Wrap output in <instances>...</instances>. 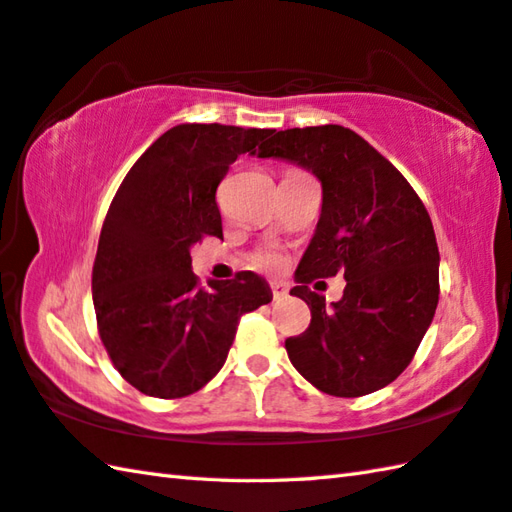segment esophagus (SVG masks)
<instances>
[{"instance_id":"1","label":"esophagus","mask_w":512,"mask_h":512,"mask_svg":"<svg viewBox=\"0 0 512 512\" xmlns=\"http://www.w3.org/2000/svg\"><path fill=\"white\" fill-rule=\"evenodd\" d=\"M271 294H274V300H283V298H287L289 289L283 283H271Z\"/></svg>"}]
</instances>
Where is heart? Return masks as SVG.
I'll use <instances>...</instances> for the list:
<instances>
[{
  "instance_id": "b5f03b06",
  "label": "heart",
  "mask_w": 512,
  "mask_h": 512,
  "mask_svg": "<svg viewBox=\"0 0 512 512\" xmlns=\"http://www.w3.org/2000/svg\"><path fill=\"white\" fill-rule=\"evenodd\" d=\"M252 263H254L256 267L271 269V267H276V265L280 263V256H278V254H274V252H260V254H256V256H254Z\"/></svg>"
}]
</instances>
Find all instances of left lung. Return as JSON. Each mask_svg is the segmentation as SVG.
Masks as SVG:
<instances>
[{"instance_id": "8db88e82", "label": "left lung", "mask_w": 512, "mask_h": 512, "mask_svg": "<svg viewBox=\"0 0 512 512\" xmlns=\"http://www.w3.org/2000/svg\"><path fill=\"white\" fill-rule=\"evenodd\" d=\"M258 156L296 163L322 185L320 221L291 289L311 309L307 331L285 340L291 364L338 398L387 387L409 367L440 298V252L424 203L342 125L274 130ZM336 273L348 287L327 308L308 283Z\"/></svg>"}]
</instances>
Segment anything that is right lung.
<instances>
[{"instance_id":"obj_1","label":"right lung","mask_w":512,"mask_h":512,"mask_svg":"<svg viewBox=\"0 0 512 512\" xmlns=\"http://www.w3.org/2000/svg\"><path fill=\"white\" fill-rule=\"evenodd\" d=\"M274 130L181 123L125 174L101 227L92 302L103 347L125 382L163 400L196 393L221 371L238 320L271 302L263 278L198 285L192 245L223 238L216 187L238 154Z\"/></svg>"}]
</instances>
